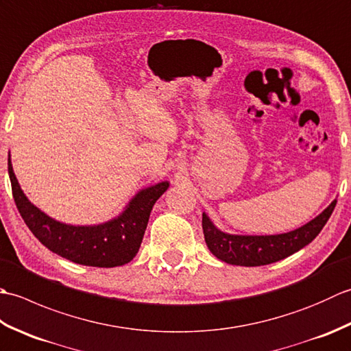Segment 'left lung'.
Wrapping results in <instances>:
<instances>
[{"label":"left lung","mask_w":351,"mask_h":351,"mask_svg":"<svg viewBox=\"0 0 351 351\" xmlns=\"http://www.w3.org/2000/svg\"><path fill=\"white\" fill-rule=\"evenodd\" d=\"M337 199L306 225L280 235H230L215 228L202 214V229L208 249L214 256L232 265L258 267L276 263L299 252L322 232L332 215Z\"/></svg>","instance_id":"left-lung-1"}]
</instances>
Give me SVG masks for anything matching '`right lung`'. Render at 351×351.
I'll return each instance as SVG.
<instances>
[{
    "mask_svg": "<svg viewBox=\"0 0 351 351\" xmlns=\"http://www.w3.org/2000/svg\"><path fill=\"white\" fill-rule=\"evenodd\" d=\"M12 193L21 217L45 247L81 265L117 267L137 255L154 204L167 190L160 182L141 190L117 219L98 226H71L56 221L36 208L21 190L9 158Z\"/></svg>",
    "mask_w": 351,
    "mask_h": 351,
    "instance_id": "obj_1",
    "label": "right lung"
}]
</instances>
